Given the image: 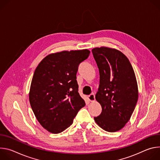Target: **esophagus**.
Wrapping results in <instances>:
<instances>
[{"label":"esophagus","instance_id":"esophagus-1","mask_svg":"<svg viewBox=\"0 0 160 160\" xmlns=\"http://www.w3.org/2000/svg\"><path fill=\"white\" fill-rule=\"evenodd\" d=\"M88 99L89 101L90 102H92V101H94L96 98H95V95L94 94H90L88 96Z\"/></svg>","mask_w":160,"mask_h":160}]
</instances>
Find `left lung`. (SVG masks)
I'll return each mask as SVG.
<instances>
[{"mask_svg":"<svg viewBox=\"0 0 160 160\" xmlns=\"http://www.w3.org/2000/svg\"><path fill=\"white\" fill-rule=\"evenodd\" d=\"M99 71L96 99L102 112L94 117L103 130L114 132L129 121L138 100V87L133 68L120 51L108 48L92 50Z\"/></svg>","mask_w":160,"mask_h":160,"instance_id":"1","label":"left lung"}]
</instances>
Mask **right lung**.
<instances>
[{
	"label": "right lung",
	"instance_id": "right-lung-1",
	"mask_svg": "<svg viewBox=\"0 0 160 160\" xmlns=\"http://www.w3.org/2000/svg\"><path fill=\"white\" fill-rule=\"evenodd\" d=\"M89 54L87 49L51 54L36 68L30 103L38 122L51 133H58L69 127L85 105L79 95L76 78L80 64Z\"/></svg>",
	"mask_w": 160,
	"mask_h": 160
}]
</instances>
